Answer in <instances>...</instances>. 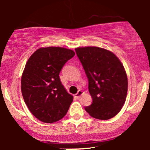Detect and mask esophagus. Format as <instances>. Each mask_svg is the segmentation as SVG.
Wrapping results in <instances>:
<instances>
[{
  "mask_svg": "<svg viewBox=\"0 0 150 150\" xmlns=\"http://www.w3.org/2000/svg\"><path fill=\"white\" fill-rule=\"evenodd\" d=\"M82 94H83V92L81 90H79L77 94H75V97L76 98V99H79V98L81 97V95H82Z\"/></svg>",
  "mask_w": 150,
  "mask_h": 150,
  "instance_id": "34e87169",
  "label": "esophagus"
}]
</instances>
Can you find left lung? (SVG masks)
<instances>
[{
  "label": "left lung",
  "mask_w": 150,
  "mask_h": 150,
  "mask_svg": "<svg viewBox=\"0 0 150 150\" xmlns=\"http://www.w3.org/2000/svg\"><path fill=\"white\" fill-rule=\"evenodd\" d=\"M88 78L92 103L85 110L93 118L108 120L119 113L126 99L128 78L116 55L95 46L75 49Z\"/></svg>",
  "instance_id": "obj_1"
}]
</instances>
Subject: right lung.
I'll list each match as a JSON object with an SVG mask.
<instances>
[{
	"label": "right lung",
	"mask_w": 150,
	"mask_h": 150,
	"mask_svg": "<svg viewBox=\"0 0 150 150\" xmlns=\"http://www.w3.org/2000/svg\"><path fill=\"white\" fill-rule=\"evenodd\" d=\"M75 54L65 48H41L26 63L21 79L22 97L31 113L44 123L61 120L73 102V97L62 85L59 74Z\"/></svg>",
	"instance_id": "add662e5"
}]
</instances>
